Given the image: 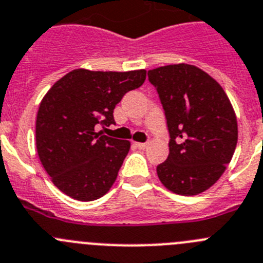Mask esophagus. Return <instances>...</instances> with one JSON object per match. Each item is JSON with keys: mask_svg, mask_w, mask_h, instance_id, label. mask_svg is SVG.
Returning a JSON list of instances; mask_svg holds the SVG:
<instances>
[{"mask_svg": "<svg viewBox=\"0 0 263 263\" xmlns=\"http://www.w3.org/2000/svg\"><path fill=\"white\" fill-rule=\"evenodd\" d=\"M136 146L139 149H145L146 146H148V144H146V143H136Z\"/></svg>", "mask_w": 263, "mask_h": 263, "instance_id": "obj_1", "label": "esophagus"}]
</instances>
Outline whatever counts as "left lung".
I'll use <instances>...</instances> for the list:
<instances>
[{
  "label": "left lung",
  "mask_w": 263,
  "mask_h": 263,
  "mask_svg": "<svg viewBox=\"0 0 263 263\" xmlns=\"http://www.w3.org/2000/svg\"><path fill=\"white\" fill-rule=\"evenodd\" d=\"M164 107L169 156L157 166L167 190L198 195L221 177L237 145V119L223 87L189 64L148 70Z\"/></svg>",
  "instance_id": "left-lung-1"
}]
</instances>
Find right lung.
Masks as SVG:
<instances>
[{
  "label": "right lung",
  "mask_w": 263,
  "mask_h": 263,
  "mask_svg": "<svg viewBox=\"0 0 263 263\" xmlns=\"http://www.w3.org/2000/svg\"><path fill=\"white\" fill-rule=\"evenodd\" d=\"M145 77L144 69H74L44 96L36 117V149L59 190L81 202L98 199L110 190L131 144L96 132V126L114 124L115 106Z\"/></svg>",
  "instance_id": "add662e5"
}]
</instances>
